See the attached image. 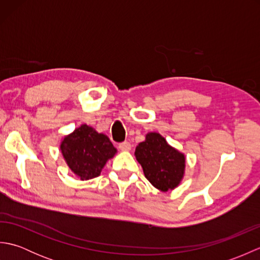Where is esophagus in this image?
Wrapping results in <instances>:
<instances>
[{
	"label": "esophagus",
	"mask_w": 260,
	"mask_h": 260,
	"mask_svg": "<svg viewBox=\"0 0 260 260\" xmlns=\"http://www.w3.org/2000/svg\"><path fill=\"white\" fill-rule=\"evenodd\" d=\"M118 148H119L120 151H123V152H128V151H131L132 145H131L129 142H123V143H120V144L118 145Z\"/></svg>",
	"instance_id": "1"
}]
</instances>
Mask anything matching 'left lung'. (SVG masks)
<instances>
[{
  "label": "left lung",
  "mask_w": 260,
  "mask_h": 260,
  "mask_svg": "<svg viewBox=\"0 0 260 260\" xmlns=\"http://www.w3.org/2000/svg\"><path fill=\"white\" fill-rule=\"evenodd\" d=\"M135 157L150 183L162 192L178 186L185 172V155L171 146L164 137L151 132L136 146Z\"/></svg>",
  "instance_id": "1"
}]
</instances>
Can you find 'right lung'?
<instances>
[{
  "instance_id": "1",
  "label": "right lung",
  "mask_w": 260,
  "mask_h": 260,
  "mask_svg": "<svg viewBox=\"0 0 260 260\" xmlns=\"http://www.w3.org/2000/svg\"><path fill=\"white\" fill-rule=\"evenodd\" d=\"M60 150L66 163L81 181L101 175L105 164L117 153L106 135L86 124L66 135Z\"/></svg>"
}]
</instances>
